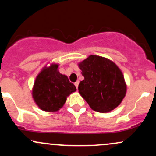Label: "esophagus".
I'll return each instance as SVG.
<instances>
[{
  "label": "esophagus",
  "instance_id": "1",
  "mask_svg": "<svg viewBox=\"0 0 156 156\" xmlns=\"http://www.w3.org/2000/svg\"><path fill=\"white\" fill-rule=\"evenodd\" d=\"M78 84H79V81H76V83H75V86H76V88H77V89H78Z\"/></svg>",
  "mask_w": 156,
  "mask_h": 156
}]
</instances>
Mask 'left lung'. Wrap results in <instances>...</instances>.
Listing matches in <instances>:
<instances>
[{"mask_svg": "<svg viewBox=\"0 0 156 156\" xmlns=\"http://www.w3.org/2000/svg\"><path fill=\"white\" fill-rule=\"evenodd\" d=\"M78 65L84 77L78 92L92 110L107 113L119 105L126 94L127 85L117 64L105 57L90 55Z\"/></svg>", "mask_w": 156, "mask_h": 156, "instance_id": "obj_1", "label": "left lung"}]
</instances>
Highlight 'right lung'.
Masks as SVG:
<instances>
[{
    "mask_svg": "<svg viewBox=\"0 0 156 156\" xmlns=\"http://www.w3.org/2000/svg\"><path fill=\"white\" fill-rule=\"evenodd\" d=\"M36 77L32 89V98L41 110L48 112L59 111L68 96L76 91L67 76L58 71L59 64L49 63Z\"/></svg>",
    "mask_w": 156,
    "mask_h": 156,
    "instance_id": "right-lung-1",
    "label": "right lung"
}]
</instances>
